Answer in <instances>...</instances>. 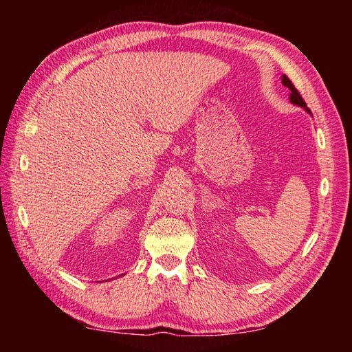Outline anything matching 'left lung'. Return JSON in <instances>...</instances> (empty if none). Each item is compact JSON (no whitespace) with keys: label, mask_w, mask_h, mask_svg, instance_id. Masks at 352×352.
Masks as SVG:
<instances>
[{"label":"left lung","mask_w":352,"mask_h":352,"mask_svg":"<svg viewBox=\"0 0 352 352\" xmlns=\"http://www.w3.org/2000/svg\"><path fill=\"white\" fill-rule=\"evenodd\" d=\"M283 85H284V87H287L289 90H290V102H292V104H295V105H300V107H305V109H306L309 113H311V110L307 109V105H306V102H305V99L301 98L300 91L296 90L294 83H292V80H290L289 77L285 76V74L283 76Z\"/></svg>","instance_id":"8db88e82"}]
</instances>
